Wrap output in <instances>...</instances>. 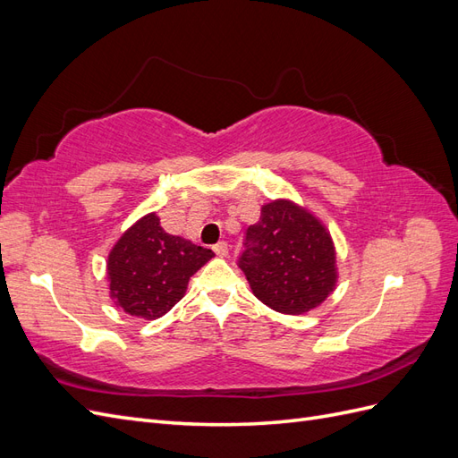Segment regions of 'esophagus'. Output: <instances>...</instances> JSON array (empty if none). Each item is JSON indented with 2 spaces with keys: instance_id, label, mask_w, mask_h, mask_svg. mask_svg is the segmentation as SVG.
I'll return each instance as SVG.
<instances>
[{
  "instance_id": "34e87169",
  "label": "esophagus",
  "mask_w": 458,
  "mask_h": 458,
  "mask_svg": "<svg viewBox=\"0 0 458 458\" xmlns=\"http://www.w3.org/2000/svg\"><path fill=\"white\" fill-rule=\"evenodd\" d=\"M214 252H216L217 256H221V258H225V256L229 254V244H227L225 241H221V242L214 244Z\"/></svg>"
}]
</instances>
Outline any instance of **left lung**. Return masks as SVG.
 <instances>
[{
  "label": "left lung",
  "mask_w": 458,
  "mask_h": 458,
  "mask_svg": "<svg viewBox=\"0 0 458 458\" xmlns=\"http://www.w3.org/2000/svg\"><path fill=\"white\" fill-rule=\"evenodd\" d=\"M258 300L275 311L306 313L335 290L336 256L330 234L300 206L275 200L246 229L239 256Z\"/></svg>",
  "instance_id": "8db88e82"
}]
</instances>
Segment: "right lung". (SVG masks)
Segmentation results:
<instances>
[{
    "label": "right lung",
    "instance_id": "obj_1",
    "mask_svg": "<svg viewBox=\"0 0 458 458\" xmlns=\"http://www.w3.org/2000/svg\"><path fill=\"white\" fill-rule=\"evenodd\" d=\"M214 252L165 233L148 214L122 234L108 254L110 296L123 311L158 318L183 298L187 283Z\"/></svg>",
    "mask_w": 458,
    "mask_h": 458
}]
</instances>
